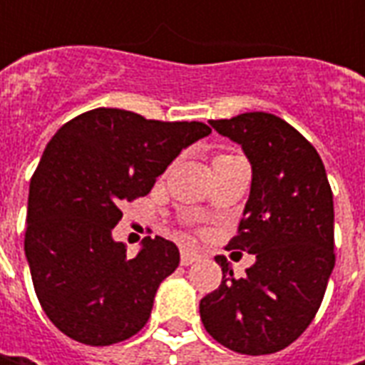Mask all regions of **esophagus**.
I'll list each match as a JSON object with an SVG mask.
<instances>
[{
  "label": "esophagus",
  "mask_w": 365,
  "mask_h": 365,
  "mask_svg": "<svg viewBox=\"0 0 365 365\" xmlns=\"http://www.w3.org/2000/svg\"><path fill=\"white\" fill-rule=\"evenodd\" d=\"M201 258L197 252H192V250H182L180 252V264L182 266H189V264H192V262H197V259Z\"/></svg>",
  "instance_id": "1"
}]
</instances>
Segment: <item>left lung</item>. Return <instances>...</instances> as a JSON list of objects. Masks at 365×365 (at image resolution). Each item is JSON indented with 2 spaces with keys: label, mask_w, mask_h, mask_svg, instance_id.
<instances>
[{
  "label": "left lung",
  "mask_w": 365,
  "mask_h": 365,
  "mask_svg": "<svg viewBox=\"0 0 365 365\" xmlns=\"http://www.w3.org/2000/svg\"><path fill=\"white\" fill-rule=\"evenodd\" d=\"M252 164V189L230 250L254 254L242 278L217 256L223 278L201 299L207 333L245 356L276 354L315 319L335 266L333 192L321 156L290 123L264 111L211 120Z\"/></svg>",
  "instance_id": "obj_1"
}]
</instances>
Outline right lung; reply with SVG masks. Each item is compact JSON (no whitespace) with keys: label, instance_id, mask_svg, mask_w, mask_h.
I'll return each instance as SVG.
<instances>
[{"label":"right lung","instance_id":"add662e5","mask_svg":"<svg viewBox=\"0 0 365 365\" xmlns=\"http://www.w3.org/2000/svg\"><path fill=\"white\" fill-rule=\"evenodd\" d=\"M209 133L201 121L99 107L52 135L30 180L24 250L36 297L66 337L111 345L146 325L178 247L156 235L128 258L111 230L123 205L146 197L180 150Z\"/></svg>","mask_w":365,"mask_h":365}]
</instances>
